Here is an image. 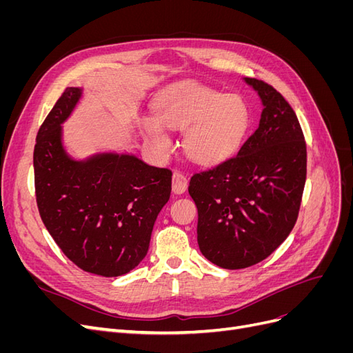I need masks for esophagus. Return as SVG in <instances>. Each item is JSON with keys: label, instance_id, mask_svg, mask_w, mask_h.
Returning a JSON list of instances; mask_svg holds the SVG:
<instances>
[{"label": "esophagus", "instance_id": "1", "mask_svg": "<svg viewBox=\"0 0 353 353\" xmlns=\"http://www.w3.org/2000/svg\"><path fill=\"white\" fill-rule=\"evenodd\" d=\"M188 187V179L184 174H181L179 170H175L172 175V191L175 194H183Z\"/></svg>", "mask_w": 353, "mask_h": 353}]
</instances>
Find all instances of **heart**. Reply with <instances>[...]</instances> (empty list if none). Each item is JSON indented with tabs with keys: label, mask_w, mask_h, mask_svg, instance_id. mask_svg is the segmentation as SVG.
<instances>
[{
	"label": "heart",
	"mask_w": 353,
	"mask_h": 353,
	"mask_svg": "<svg viewBox=\"0 0 353 353\" xmlns=\"http://www.w3.org/2000/svg\"><path fill=\"white\" fill-rule=\"evenodd\" d=\"M157 119L144 121V132L160 154L172 150L165 128L184 131L183 147L196 163L213 166L236 153L248 132L245 103L206 85L188 82L169 91L157 105Z\"/></svg>",
	"instance_id": "1"
}]
</instances>
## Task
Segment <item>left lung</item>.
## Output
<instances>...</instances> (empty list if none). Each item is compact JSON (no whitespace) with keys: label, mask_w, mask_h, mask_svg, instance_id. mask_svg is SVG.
<instances>
[{"label":"left lung","mask_w":353,"mask_h":353,"mask_svg":"<svg viewBox=\"0 0 353 353\" xmlns=\"http://www.w3.org/2000/svg\"><path fill=\"white\" fill-rule=\"evenodd\" d=\"M263 103L261 122L237 156L190 179L197 243L225 270L258 263L293 230L306 181V141L292 105L270 83L244 79Z\"/></svg>","instance_id":"obj_1"}]
</instances>
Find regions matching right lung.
Masks as SVG:
<instances>
[{"mask_svg": "<svg viewBox=\"0 0 353 353\" xmlns=\"http://www.w3.org/2000/svg\"><path fill=\"white\" fill-rule=\"evenodd\" d=\"M79 97V88H66L38 131L37 205L51 237L78 268L123 275L147 254L154 221L170 196L172 172L130 154L72 160L60 125Z\"/></svg>", "mask_w": 353, "mask_h": 353, "instance_id": "add662e5", "label": "right lung"}]
</instances>
